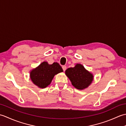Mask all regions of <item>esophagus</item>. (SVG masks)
<instances>
[{
  "label": "esophagus",
  "instance_id": "obj_1",
  "mask_svg": "<svg viewBox=\"0 0 126 126\" xmlns=\"http://www.w3.org/2000/svg\"><path fill=\"white\" fill-rule=\"evenodd\" d=\"M62 69H63V71H65L66 70V66L65 65H63V66H62Z\"/></svg>",
  "mask_w": 126,
  "mask_h": 126
}]
</instances>
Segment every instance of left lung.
Listing matches in <instances>:
<instances>
[{
	"instance_id": "1",
	"label": "left lung",
	"mask_w": 126,
	"mask_h": 126,
	"mask_svg": "<svg viewBox=\"0 0 126 126\" xmlns=\"http://www.w3.org/2000/svg\"><path fill=\"white\" fill-rule=\"evenodd\" d=\"M65 74L70 79L71 83L77 89L87 88L92 82L93 75L85 69L84 66L77 64L74 68H70L65 70Z\"/></svg>"
}]
</instances>
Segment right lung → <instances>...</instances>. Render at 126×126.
<instances>
[{
	"mask_svg": "<svg viewBox=\"0 0 126 126\" xmlns=\"http://www.w3.org/2000/svg\"><path fill=\"white\" fill-rule=\"evenodd\" d=\"M63 71L58 63L49 64L47 62H44L31 71L30 78L34 84L44 88L50 84L55 75Z\"/></svg>",
	"mask_w": 126,
	"mask_h": 126,
	"instance_id": "obj_1",
	"label": "right lung"
}]
</instances>
